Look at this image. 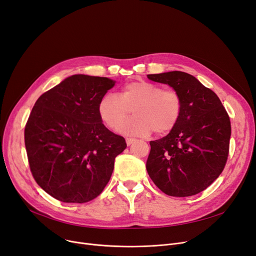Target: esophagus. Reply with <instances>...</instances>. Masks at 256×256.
Here are the masks:
<instances>
[{
    "instance_id": "34e87169",
    "label": "esophagus",
    "mask_w": 256,
    "mask_h": 256,
    "mask_svg": "<svg viewBox=\"0 0 256 256\" xmlns=\"http://www.w3.org/2000/svg\"><path fill=\"white\" fill-rule=\"evenodd\" d=\"M126 144H128V146H130L132 142H135V141H136V139H134V138H126Z\"/></svg>"
}]
</instances>
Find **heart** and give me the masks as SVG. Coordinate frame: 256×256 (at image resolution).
Listing matches in <instances>:
<instances>
[{
    "mask_svg": "<svg viewBox=\"0 0 256 256\" xmlns=\"http://www.w3.org/2000/svg\"><path fill=\"white\" fill-rule=\"evenodd\" d=\"M183 102L174 88L146 80L130 82L119 95L104 94L98 104V114L104 124L113 128L133 110L134 116L120 122L116 130L126 136H148L170 132L180 120Z\"/></svg>",
    "mask_w": 256,
    "mask_h": 256,
    "instance_id": "b5f03b06",
    "label": "heart"
}]
</instances>
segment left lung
<instances>
[{"label": "left lung", "mask_w": 256, "mask_h": 256, "mask_svg": "<svg viewBox=\"0 0 256 256\" xmlns=\"http://www.w3.org/2000/svg\"><path fill=\"white\" fill-rule=\"evenodd\" d=\"M148 78L172 86L183 102L180 120L170 134L150 142L148 176L166 194L194 196L212 184L225 168L229 116L218 95L190 74L172 71L150 74Z\"/></svg>", "instance_id": "left-lung-1"}]
</instances>
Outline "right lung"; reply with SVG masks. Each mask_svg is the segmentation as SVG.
I'll list each match as a JSON object with an SVG mask.
<instances>
[{"instance_id": "right-lung-1", "label": "right lung", "mask_w": 256, "mask_h": 256, "mask_svg": "<svg viewBox=\"0 0 256 256\" xmlns=\"http://www.w3.org/2000/svg\"><path fill=\"white\" fill-rule=\"evenodd\" d=\"M114 86L106 77L75 74L40 95L31 110L25 126L30 170L58 201L82 204L100 194L126 148L98 114Z\"/></svg>"}]
</instances>
